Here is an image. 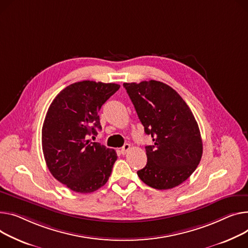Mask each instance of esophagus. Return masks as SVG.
I'll list each match as a JSON object with an SVG mask.
<instances>
[{"label": "esophagus", "mask_w": 248, "mask_h": 248, "mask_svg": "<svg viewBox=\"0 0 248 248\" xmlns=\"http://www.w3.org/2000/svg\"><path fill=\"white\" fill-rule=\"evenodd\" d=\"M129 148H130V145L128 143H124V145L121 148L120 152L122 155H125L129 151Z\"/></svg>", "instance_id": "1"}]
</instances>
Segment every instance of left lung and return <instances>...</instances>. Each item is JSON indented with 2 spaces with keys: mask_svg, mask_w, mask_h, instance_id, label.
Listing matches in <instances>:
<instances>
[{
  "mask_svg": "<svg viewBox=\"0 0 248 248\" xmlns=\"http://www.w3.org/2000/svg\"><path fill=\"white\" fill-rule=\"evenodd\" d=\"M138 117L151 135L146 166L138 171L145 185L155 189L173 188L196 170L202 156V140L194 115L172 88L157 80L124 82Z\"/></svg>",
  "mask_w": 248,
  "mask_h": 248,
  "instance_id": "1",
  "label": "left lung"
}]
</instances>
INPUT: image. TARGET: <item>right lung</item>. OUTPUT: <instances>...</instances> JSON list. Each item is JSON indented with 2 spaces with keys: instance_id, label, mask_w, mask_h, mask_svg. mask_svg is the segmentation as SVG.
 I'll return each instance as SVG.
<instances>
[{
  "instance_id": "1",
  "label": "right lung",
  "mask_w": 248,
  "mask_h": 248,
  "mask_svg": "<svg viewBox=\"0 0 248 248\" xmlns=\"http://www.w3.org/2000/svg\"><path fill=\"white\" fill-rule=\"evenodd\" d=\"M120 87L78 81L64 88L47 109L42 128L45 160L53 176L73 191H95L111 173L117 153L88 139L102 128L98 111Z\"/></svg>"
}]
</instances>
